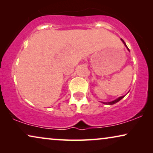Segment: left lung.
Here are the masks:
<instances>
[{"label": "left lung", "mask_w": 153, "mask_h": 153, "mask_svg": "<svg viewBox=\"0 0 153 153\" xmlns=\"http://www.w3.org/2000/svg\"><path fill=\"white\" fill-rule=\"evenodd\" d=\"M121 40H122V42H123V44H124V45H125V47H126L127 48V49H128V50H129V49H128V47H127L126 44H125V42H124V40H123V39H121ZM125 97V95H124V96H122V97H118V99L115 100H114V101H112V102H102V103H103V104H109V105H112V104H116V103H117V102H119V101H120V100H122V99H123V97Z\"/></svg>", "instance_id": "obj_1"}]
</instances>
